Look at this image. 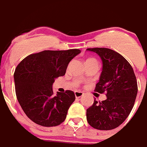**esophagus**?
Returning a JSON list of instances; mask_svg holds the SVG:
<instances>
[{"mask_svg": "<svg viewBox=\"0 0 147 147\" xmlns=\"http://www.w3.org/2000/svg\"><path fill=\"white\" fill-rule=\"evenodd\" d=\"M74 93H75V96H76V98H80V97H82L83 95H84V93H83L82 91H75Z\"/></svg>", "mask_w": 147, "mask_h": 147, "instance_id": "esophagus-1", "label": "esophagus"}]
</instances>
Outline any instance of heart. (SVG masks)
<instances>
[{"instance_id":"1","label":"heart","mask_w":147,"mask_h":147,"mask_svg":"<svg viewBox=\"0 0 147 147\" xmlns=\"http://www.w3.org/2000/svg\"><path fill=\"white\" fill-rule=\"evenodd\" d=\"M93 59H92V58H90V59H88L87 60H93Z\"/></svg>"}]
</instances>
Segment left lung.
<instances>
[{
  "instance_id": "8db88e82",
  "label": "left lung",
  "mask_w": 147,
  "mask_h": 147,
  "mask_svg": "<svg viewBox=\"0 0 147 147\" xmlns=\"http://www.w3.org/2000/svg\"><path fill=\"white\" fill-rule=\"evenodd\" d=\"M99 56L102 71L95 91L106 93L107 99L94 100L87 110L88 124L100 130L115 129L126 120L134 106L138 93L136 75L128 61L113 50L106 48L88 49Z\"/></svg>"
}]
</instances>
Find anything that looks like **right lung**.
Segmentation results:
<instances>
[{
  "instance_id": "right-lung-1",
  "label": "right lung",
  "mask_w": 147,
  "mask_h": 147,
  "mask_svg": "<svg viewBox=\"0 0 147 147\" xmlns=\"http://www.w3.org/2000/svg\"><path fill=\"white\" fill-rule=\"evenodd\" d=\"M80 52V49L43 51L28 55L18 65L14 74L17 98L32 121L43 127L64 121L76 96L71 90L54 95L52 85Z\"/></svg>"
}]
</instances>
